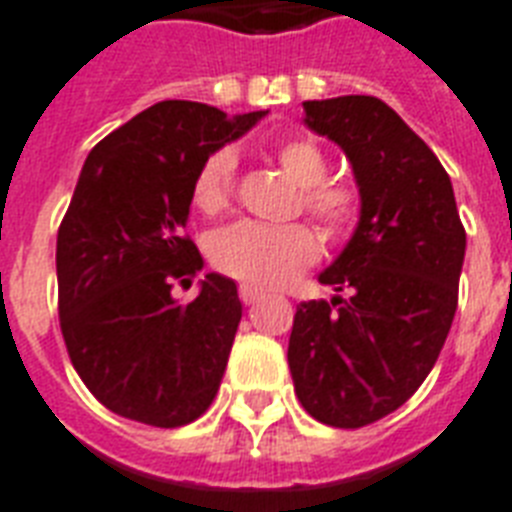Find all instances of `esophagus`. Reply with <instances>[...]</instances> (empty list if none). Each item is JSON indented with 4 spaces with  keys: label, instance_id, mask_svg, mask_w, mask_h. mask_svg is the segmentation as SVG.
<instances>
[{
    "label": "esophagus",
    "instance_id": "1",
    "mask_svg": "<svg viewBox=\"0 0 512 512\" xmlns=\"http://www.w3.org/2000/svg\"><path fill=\"white\" fill-rule=\"evenodd\" d=\"M239 297L244 305H255L263 297V289L252 287V284H239Z\"/></svg>",
    "mask_w": 512,
    "mask_h": 512
}]
</instances>
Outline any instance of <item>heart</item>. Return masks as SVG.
I'll list each match as a JSON object with an SVG mask.
<instances>
[{
    "label": "heart",
    "instance_id": "1",
    "mask_svg": "<svg viewBox=\"0 0 512 512\" xmlns=\"http://www.w3.org/2000/svg\"><path fill=\"white\" fill-rule=\"evenodd\" d=\"M281 170L300 185L297 207L321 225L329 239H348L361 217V193L345 177H329V159L311 135H287L268 148ZM239 159L217 148L201 159L191 180V201L204 217L228 212L236 196ZM319 239L305 223H236L217 233L209 257L217 271L252 287H281L319 260Z\"/></svg>",
    "mask_w": 512,
    "mask_h": 512
}]
</instances>
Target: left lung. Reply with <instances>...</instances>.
Wrapping results in <instances>:
<instances>
[{"label":"left lung","instance_id":"1","mask_svg":"<svg viewBox=\"0 0 512 512\" xmlns=\"http://www.w3.org/2000/svg\"><path fill=\"white\" fill-rule=\"evenodd\" d=\"M305 124L348 154L361 220L321 284L345 297L300 303L289 372L313 420L364 428L414 396L452 329L465 225L438 156L372 95L308 100Z\"/></svg>","mask_w":512,"mask_h":512}]
</instances>
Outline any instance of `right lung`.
Listing matches in <instances>:
<instances>
[{
  "label": "right lung",
  "mask_w": 512,
  "mask_h": 512,
  "mask_svg": "<svg viewBox=\"0 0 512 512\" xmlns=\"http://www.w3.org/2000/svg\"><path fill=\"white\" fill-rule=\"evenodd\" d=\"M260 116L162 100L84 162L58 228L60 332L84 385L119 417L180 428L215 401L241 321L236 284L207 273L188 305L172 287L201 271L185 233L193 172Z\"/></svg>",
  "instance_id": "right-lung-1"
}]
</instances>
